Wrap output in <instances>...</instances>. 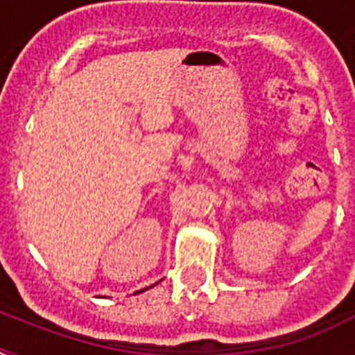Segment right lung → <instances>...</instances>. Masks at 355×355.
<instances>
[{"instance_id": "right-lung-1", "label": "right lung", "mask_w": 355, "mask_h": 355, "mask_svg": "<svg viewBox=\"0 0 355 355\" xmlns=\"http://www.w3.org/2000/svg\"><path fill=\"white\" fill-rule=\"evenodd\" d=\"M150 287H153V286H149V287H145V289H139V291H136V293H144V291H147V289H150Z\"/></svg>"}]
</instances>
